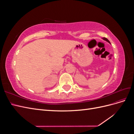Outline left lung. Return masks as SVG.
Returning <instances> with one entry per match:
<instances>
[{
  "label": "left lung",
  "mask_w": 134,
  "mask_h": 134,
  "mask_svg": "<svg viewBox=\"0 0 134 134\" xmlns=\"http://www.w3.org/2000/svg\"><path fill=\"white\" fill-rule=\"evenodd\" d=\"M103 39L104 40H106V41H107L108 42H109V43H110V42H109V40H108L107 38H106V37H103Z\"/></svg>",
  "instance_id": "obj_1"
}]
</instances>
